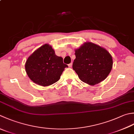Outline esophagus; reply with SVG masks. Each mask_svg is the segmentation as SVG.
I'll use <instances>...</instances> for the list:
<instances>
[{
    "label": "esophagus",
    "instance_id": "esophagus-1",
    "mask_svg": "<svg viewBox=\"0 0 134 134\" xmlns=\"http://www.w3.org/2000/svg\"><path fill=\"white\" fill-rule=\"evenodd\" d=\"M68 65H69V67H71L72 65V63H70V64H69Z\"/></svg>",
    "mask_w": 134,
    "mask_h": 134
}]
</instances>
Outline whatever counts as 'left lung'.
<instances>
[{"label": "left lung", "mask_w": 134, "mask_h": 134, "mask_svg": "<svg viewBox=\"0 0 134 134\" xmlns=\"http://www.w3.org/2000/svg\"><path fill=\"white\" fill-rule=\"evenodd\" d=\"M75 52L72 69L82 82L94 85L106 79L111 70L113 59L105 49L86 42Z\"/></svg>", "instance_id": "8db88e82"}]
</instances>
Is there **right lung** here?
I'll return each mask as SVG.
<instances>
[{"mask_svg": "<svg viewBox=\"0 0 134 134\" xmlns=\"http://www.w3.org/2000/svg\"><path fill=\"white\" fill-rule=\"evenodd\" d=\"M26 72L34 82L46 86L56 82L68 65L55 54L48 44L38 48L28 57L25 65Z\"/></svg>", "mask_w": 134, "mask_h": 134, "instance_id": "right-lung-1", "label": "right lung"}]
</instances>
